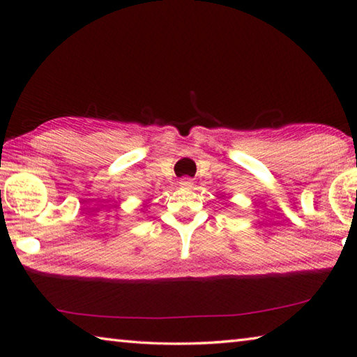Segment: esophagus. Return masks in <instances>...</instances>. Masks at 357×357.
Masks as SVG:
<instances>
[{
    "label": "esophagus",
    "instance_id": "esophagus-1",
    "mask_svg": "<svg viewBox=\"0 0 357 357\" xmlns=\"http://www.w3.org/2000/svg\"><path fill=\"white\" fill-rule=\"evenodd\" d=\"M192 179L190 178H183V179H179V185L181 187H185V189H190L192 187Z\"/></svg>",
    "mask_w": 357,
    "mask_h": 357
}]
</instances>
